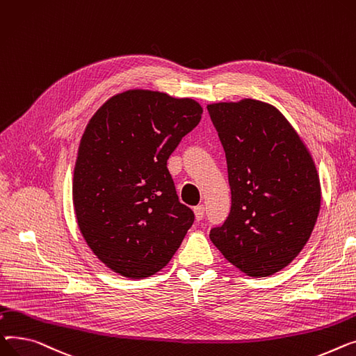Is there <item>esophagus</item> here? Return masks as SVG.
Returning a JSON list of instances; mask_svg holds the SVG:
<instances>
[{
  "label": "esophagus",
  "mask_w": 356,
  "mask_h": 356,
  "mask_svg": "<svg viewBox=\"0 0 356 356\" xmlns=\"http://www.w3.org/2000/svg\"><path fill=\"white\" fill-rule=\"evenodd\" d=\"M204 213H205V207H204V205H197V207L194 208V216H195V220H197V221L202 220Z\"/></svg>",
  "instance_id": "esophagus-1"
}]
</instances>
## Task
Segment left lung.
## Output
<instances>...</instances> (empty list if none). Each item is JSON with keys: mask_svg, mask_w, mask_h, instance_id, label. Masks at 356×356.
<instances>
[{"mask_svg": "<svg viewBox=\"0 0 356 356\" xmlns=\"http://www.w3.org/2000/svg\"><path fill=\"white\" fill-rule=\"evenodd\" d=\"M227 158L232 210L210 238L253 279L277 273L306 245L321 211V181L305 140L273 104L207 106Z\"/></svg>", "mask_w": 356, "mask_h": 356, "instance_id": "left-lung-1", "label": "left lung"}]
</instances>
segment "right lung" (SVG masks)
Returning <instances> with one entry per match:
<instances>
[{"mask_svg":"<svg viewBox=\"0 0 356 356\" xmlns=\"http://www.w3.org/2000/svg\"><path fill=\"white\" fill-rule=\"evenodd\" d=\"M191 97L131 89L104 102L80 139L73 205L95 256L128 279L170 263L194 222L166 161L201 120Z\"/></svg>","mask_w":356,"mask_h":356,"instance_id":"right-lung-1","label":"right lung"}]
</instances>
